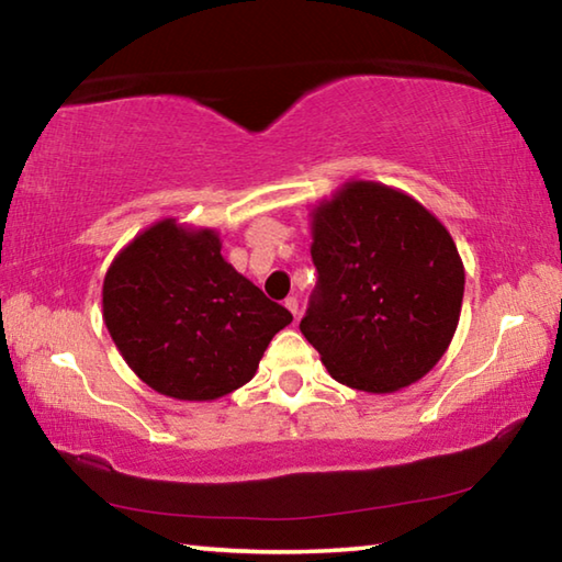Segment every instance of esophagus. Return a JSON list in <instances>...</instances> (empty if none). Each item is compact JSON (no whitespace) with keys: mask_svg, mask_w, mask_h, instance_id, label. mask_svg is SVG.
Segmentation results:
<instances>
[{"mask_svg":"<svg viewBox=\"0 0 562 562\" xmlns=\"http://www.w3.org/2000/svg\"><path fill=\"white\" fill-rule=\"evenodd\" d=\"M284 307H288V310L292 312V317L297 319V315H300V302H297V297H288V300H284Z\"/></svg>","mask_w":562,"mask_h":562,"instance_id":"esophagus-1","label":"esophagus"}]
</instances>
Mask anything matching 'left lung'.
<instances>
[{
    "instance_id": "8db88e82",
    "label": "left lung",
    "mask_w": 562,
    "mask_h": 562,
    "mask_svg": "<svg viewBox=\"0 0 562 562\" xmlns=\"http://www.w3.org/2000/svg\"><path fill=\"white\" fill-rule=\"evenodd\" d=\"M310 215L319 278L300 329L331 379L392 394L429 374L459 327L465 282L439 217L374 180H349Z\"/></svg>"
}]
</instances>
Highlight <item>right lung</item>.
Segmentation results:
<instances>
[{
  "label": "right lung",
  "mask_w": 562,
  "mask_h": 562,
  "mask_svg": "<svg viewBox=\"0 0 562 562\" xmlns=\"http://www.w3.org/2000/svg\"><path fill=\"white\" fill-rule=\"evenodd\" d=\"M221 235L176 217L138 233L103 278V322L140 382L213 402L250 382L292 315L221 255Z\"/></svg>",
  "instance_id": "add662e5"
}]
</instances>
